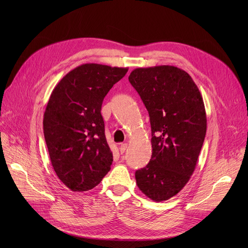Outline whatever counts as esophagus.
I'll use <instances>...</instances> for the list:
<instances>
[{
	"label": "esophagus",
	"instance_id": "1",
	"mask_svg": "<svg viewBox=\"0 0 248 248\" xmlns=\"http://www.w3.org/2000/svg\"><path fill=\"white\" fill-rule=\"evenodd\" d=\"M126 149H127V144H126V142H124V144H122L120 146V151H121L122 154H124L126 151Z\"/></svg>",
	"mask_w": 248,
	"mask_h": 248
}]
</instances>
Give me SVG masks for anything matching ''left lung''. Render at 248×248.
I'll return each instance as SVG.
<instances>
[{"label": "left lung", "mask_w": 248, "mask_h": 248, "mask_svg": "<svg viewBox=\"0 0 248 248\" xmlns=\"http://www.w3.org/2000/svg\"><path fill=\"white\" fill-rule=\"evenodd\" d=\"M128 80L152 128V158L136 172L137 185L153 201H166L185 187L196 168L207 129L204 101L192 77L171 65L136 68Z\"/></svg>", "instance_id": "8db88e82"}]
</instances>
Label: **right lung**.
Instances as JSON below:
<instances>
[{
    "label": "right lung",
    "instance_id": "1",
    "mask_svg": "<svg viewBox=\"0 0 248 248\" xmlns=\"http://www.w3.org/2000/svg\"><path fill=\"white\" fill-rule=\"evenodd\" d=\"M128 68L86 63L54 87L44 112L50 161L62 183L74 192L97 186L110 170L112 152L100 113L104 96Z\"/></svg>",
    "mask_w": 248,
    "mask_h": 248
}]
</instances>
